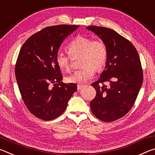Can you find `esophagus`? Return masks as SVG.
Listing matches in <instances>:
<instances>
[{
	"mask_svg": "<svg viewBox=\"0 0 155 155\" xmlns=\"http://www.w3.org/2000/svg\"><path fill=\"white\" fill-rule=\"evenodd\" d=\"M84 86H85L84 85H80V84H78V85H77V90H81V89H82Z\"/></svg>",
	"mask_w": 155,
	"mask_h": 155,
	"instance_id": "obj_1",
	"label": "esophagus"
}]
</instances>
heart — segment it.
<instances>
[{
	"label": "heart",
	"mask_w": 155,
	"mask_h": 155,
	"mask_svg": "<svg viewBox=\"0 0 155 155\" xmlns=\"http://www.w3.org/2000/svg\"><path fill=\"white\" fill-rule=\"evenodd\" d=\"M68 54L58 52L55 57L57 65L61 70L68 71L71 68V59L81 55L79 69L65 78L67 82L85 83L94 77L95 70L104 67L108 55L106 44L101 39L77 36L68 44Z\"/></svg>",
	"instance_id": "b5f03b06"
}]
</instances>
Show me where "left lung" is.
I'll return each instance as SVG.
<instances>
[{
  "label": "left lung",
  "mask_w": 155,
  "mask_h": 155,
  "mask_svg": "<svg viewBox=\"0 0 155 155\" xmlns=\"http://www.w3.org/2000/svg\"><path fill=\"white\" fill-rule=\"evenodd\" d=\"M86 28L106 44L108 51L105 69L92 83L96 95L90 103L91 112L102 121H115L132 108L142 85L140 56L129 40L111 28L97 26ZM105 82L110 83L109 87L104 85Z\"/></svg>",
  "instance_id": "left-lung-1"
}]
</instances>
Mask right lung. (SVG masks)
<instances>
[{
  "mask_svg": "<svg viewBox=\"0 0 155 155\" xmlns=\"http://www.w3.org/2000/svg\"><path fill=\"white\" fill-rule=\"evenodd\" d=\"M78 27H46L29 37L20 49L15 67L18 88L28 111L41 120L48 121L61 115L77 90V84L61 81L55 57L63 41Z\"/></svg>",
  "mask_w": 155,
  "mask_h": 155,
  "instance_id": "add662e5",
  "label": "right lung"
}]
</instances>
